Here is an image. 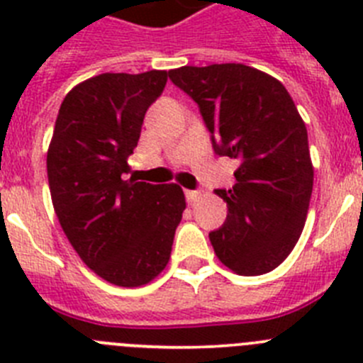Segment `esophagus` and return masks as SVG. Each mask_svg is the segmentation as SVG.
<instances>
[{
	"label": "esophagus",
	"mask_w": 363,
	"mask_h": 363,
	"mask_svg": "<svg viewBox=\"0 0 363 363\" xmlns=\"http://www.w3.org/2000/svg\"><path fill=\"white\" fill-rule=\"evenodd\" d=\"M200 196H201V194L198 191H185V198H187V201L191 205L194 203V201H196Z\"/></svg>",
	"instance_id": "esophagus-1"
}]
</instances>
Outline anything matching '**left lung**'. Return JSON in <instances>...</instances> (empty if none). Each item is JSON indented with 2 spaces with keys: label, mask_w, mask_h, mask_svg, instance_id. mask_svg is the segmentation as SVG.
Wrapping results in <instances>:
<instances>
[{
  "label": "left lung",
  "mask_w": 363,
  "mask_h": 363,
  "mask_svg": "<svg viewBox=\"0 0 363 363\" xmlns=\"http://www.w3.org/2000/svg\"><path fill=\"white\" fill-rule=\"evenodd\" d=\"M169 78L200 107L216 154L238 158L218 259L242 277L271 272L296 245L309 211L313 162L306 123L281 82L242 63L179 67Z\"/></svg>",
  "instance_id": "1"
}]
</instances>
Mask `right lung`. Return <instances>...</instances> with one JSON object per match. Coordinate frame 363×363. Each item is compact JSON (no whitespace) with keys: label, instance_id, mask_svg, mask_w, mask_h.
Here are the masks:
<instances>
[{"label":"right lung","instance_id":"1","mask_svg":"<svg viewBox=\"0 0 363 363\" xmlns=\"http://www.w3.org/2000/svg\"><path fill=\"white\" fill-rule=\"evenodd\" d=\"M167 70L105 72L63 99L47 150L50 198L63 233L86 267L118 287H140L167 267L185 211L176 184L127 178L147 108Z\"/></svg>","mask_w":363,"mask_h":363}]
</instances>
